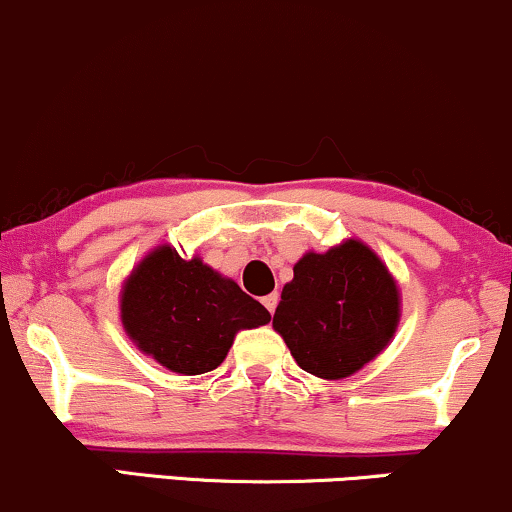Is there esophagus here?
Returning <instances> with one entry per match:
<instances>
[{"instance_id":"34e87169","label":"esophagus","mask_w":512,"mask_h":512,"mask_svg":"<svg viewBox=\"0 0 512 512\" xmlns=\"http://www.w3.org/2000/svg\"><path fill=\"white\" fill-rule=\"evenodd\" d=\"M263 306H266L270 314H273L275 306H278V294L273 292V294H268V297H263Z\"/></svg>"}]
</instances>
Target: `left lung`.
Segmentation results:
<instances>
[{"instance_id":"left-lung-1","label":"left lung","mask_w":512,"mask_h":512,"mask_svg":"<svg viewBox=\"0 0 512 512\" xmlns=\"http://www.w3.org/2000/svg\"><path fill=\"white\" fill-rule=\"evenodd\" d=\"M398 323V282L359 239L299 258L273 316L294 362L328 381L357 374L376 359Z\"/></svg>"}]
</instances>
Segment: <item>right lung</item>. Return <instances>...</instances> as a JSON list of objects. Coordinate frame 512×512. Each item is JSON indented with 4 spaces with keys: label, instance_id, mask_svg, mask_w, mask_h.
<instances>
[{
    "label": "right lung",
    "instance_id": "obj_1",
    "mask_svg": "<svg viewBox=\"0 0 512 512\" xmlns=\"http://www.w3.org/2000/svg\"><path fill=\"white\" fill-rule=\"evenodd\" d=\"M122 326L136 347L174 374L218 369L234 335L266 326L268 309L201 258L184 261L162 244L122 287Z\"/></svg>",
    "mask_w": 512,
    "mask_h": 512
}]
</instances>
